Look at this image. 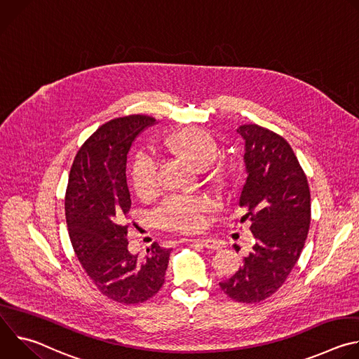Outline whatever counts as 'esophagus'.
Returning a JSON list of instances; mask_svg holds the SVG:
<instances>
[{"label": "esophagus", "mask_w": 359, "mask_h": 359, "mask_svg": "<svg viewBox=\"0 0 359 359\" xmlns=\"http://www.w3.org/2000/svg\"><path fill=\"white\" fill-rule=\"evenodd\" d=\"M198 243H200L203 247H206V248H209V250H219V248L222 247V241L217 240V238H215V237L198 238Z\"/></svg>", "instance_id": "esophagus-1"}]
</instances>
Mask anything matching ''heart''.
<instances>
[{"instance_id": "1", "label": "heart", "mask_w": 359, "mask_h": 359, "mask_svg": "<svg viewBox=\"0 0 359 359\" xmlns=\"http://www.w3.org/2000/svg\"><path fill=\"white\" fill-rule=\"evenodd\" d=\"M165 149L175 156L186 159L197 169L210 168L219 158L217 139L208 130L186 128L165 140ZM222 176L226 173H220ZM132 182L140 198H150L158 191V175L153 161L144 155L135 159ZM216 208L210 196H170L155 215L159 227L175 231H196L206 224V215Z\"/></svg>"}]
</instances>
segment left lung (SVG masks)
I'll return each mask as SVG.
<instances>
[{"label": "left lung", "instance_id": "left-lung-1", "mask_svg": "<svg viewBox=\"0 0 359 359\" xmlns=\"http://www.w3.org/2000/svg\"><path fill=\"white\" fill-rule=\"evenodd\" d=\"M247 179L238 206L254 237L251 251L222 290L236 301L259 302L287 280L304 248L311 222L306 177L287 140L259 125H243ZM236 251L240 250L234 244Z\"/></svg>", "mask_w": 359, "mask_h": 359}]
</instances>
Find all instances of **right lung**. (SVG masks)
<instances>
[{
  "instance_id": "obj_1",
  "label": "right lung",
  "mask_w": 359,
  "mask_h": 359,
  "mask_svg": "<svg viewBox=\"0 0 359 359\" xmlns=\"http://www.w3.org/2000/svg\"><path fill=\"white\" fill-rule=\"evenodd\" d=\"M155 119L132 115L102 125L79 149L65 196L69 238L86 274L111 299L137 304L165 283L170 250L153 243L144 259L128 250V226L119 222L130 209L126 182L128 151L135 137Z\"/></svg>"
}]
</instances>
